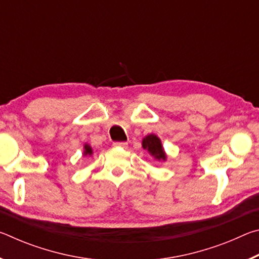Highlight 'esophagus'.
Here are the masks:
<instances>
[{
	"label": "esophagus",
	"instance_id": "esophagus-1",
	"mask_svg": "<svg viewBox=\"0 0 259 259\" xmlns=\"http://www.w3.org/2000/svg\"><path fill=\"white\" fill-rule=\"evenodd\" d=\"M114 147H120V148H126L128 147V143L125 142H115L113 144Z\"/></svg>",
	"mask_w": 259,
	"mask_h": 259
}]
</instances>
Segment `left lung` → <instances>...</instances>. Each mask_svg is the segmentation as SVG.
Returning <instances> with one entry per match:
<instances>
[{
    "label": "left lung",
    "instance_id": "obj_1",
    "mask_svg": "<svg viewBox=\"0 0 259 259\" xmlns=\"http://www.w3.org/2000/svg\"><path fill=\"white\" fill-rule=\"evenodd\" d=\"M142 146L144 150H146L150 153V155L154 157L157 162L166 161L165 151L163 150V146H162L161 139L157 137L156 135L150 134L145 136L142 140Z\"/></svg>",
    "mask_w": 259,
    "mask_h": 259
}]
</instances>
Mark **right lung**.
<instances>
[{
  "label": "right lung",
  "mask_w": 259,
  "mask_h": 259,
  "mask_svg": "<svg viewBox=\"0 0 259 259\" xmlns=\"http://www.w3.org/2000/svg\"><path fill=\"white\" fill-rule=\"evenodd\" d=\"M84 150H83V156H91L94 154V151L89 144H84Z\"/></svg>",
  "instance_id": "obj_1"
}]
</instances>
